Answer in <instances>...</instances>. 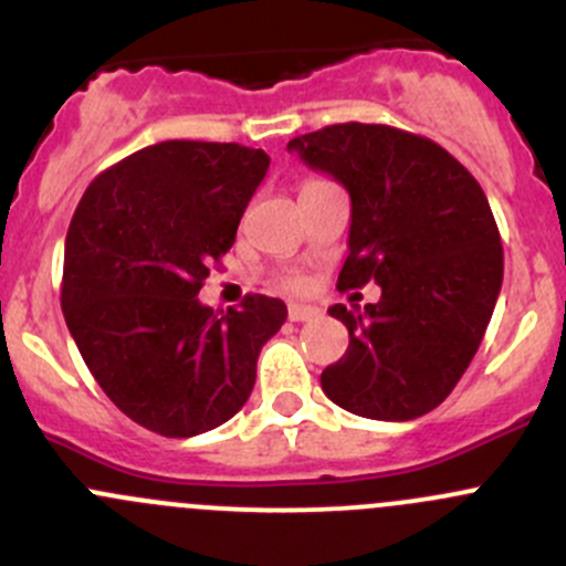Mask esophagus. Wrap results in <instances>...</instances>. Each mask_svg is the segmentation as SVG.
<instances>
[{"instance_id": "obj_1", "label": "esophagus", "mask_w": 566, "mask_h": 566, "mask_svg": "<svg viewBox=\"0 0 566 566\" xmlns=\"http://www.w3.org/2000/svg\"><path fill=\"white\" fill-rule=\"evenodd\" d=\"M287 317L293 319V323H304V319H312V317H317V310L315 306H298V304H293L287 310Z\"/></svg>"}]
</instances>
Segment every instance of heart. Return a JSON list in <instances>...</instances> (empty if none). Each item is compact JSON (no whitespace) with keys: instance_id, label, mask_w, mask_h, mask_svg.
<instances>
[{"instance_id":"obj_1","label":"heart","mask_w":566,"mask_h":566,"mask_svg":"<svg viewBox=\"0 0 566 566\" xmlns=\"http://www.w3.org/2000/svg\"><path fill=\"white\" fill-rule=\"evenodd\" d=\"M282 287L287 290V293H301V290H304V279L287 276V279H282Z\"/></svg>"}]
</instances>
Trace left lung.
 Wrapping results in <instances>:
<instances>
[{"instance_id": "1", "label": "left lung", "mask_w": 566, "mask_h": 566, "mask_svg": "<svg viewBox=\"0 0 566 566\" xmlns=\"http://www.w3.org/2000/svg\"><path fill=\"white\" fill-rule=\"evenodd\" d=\"M287 150L350 193V254L336 287L380 284L364 312L328 310L350 345L319 375L325 397L364 419L430 413L476 356L504 279L482 186L432 139L380 123L325 125Z\"/></svg>"}]
</instances>
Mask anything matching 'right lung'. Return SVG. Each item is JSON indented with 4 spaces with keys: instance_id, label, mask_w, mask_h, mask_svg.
<instances>
[{
    "instance_id": "obj_1",
    "label": "right lung",
    "mask_w": 566,
    "mask_h": 566,
    "mask_svg": "<svg viewBox=\"0 0 566 566\" xmlns=\"http://www.w3.org/2000/svg\"><path fill=\"white\" fill-rule=\"evenodd\" d=\"M268 164L235 142H158L95 177L73 213L62 315L106 397L145 430L191 438L232 419L287 319L268 295L227 312L197 298Z\"/></svg>"
}]
</instances>
